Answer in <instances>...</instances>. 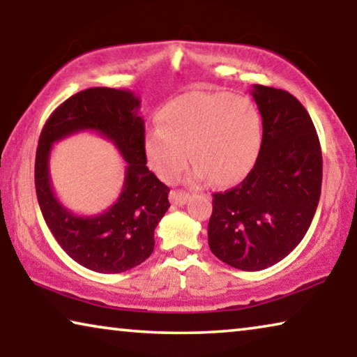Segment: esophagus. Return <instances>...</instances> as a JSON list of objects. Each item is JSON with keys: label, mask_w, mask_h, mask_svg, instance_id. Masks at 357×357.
<instances>
[{"label": "esophagus", "mask_w": 357, "mask_h": 357, "mask_svg": "<svg viewBox=\"0 0 357 357\" xmlns=\"http://www.w3.org/2000/svg\"><path fill=\"white\" fill-rule=\"evenodd\" d=\"M189 193L184 192V190H172L170 192V202L173 204H176V206H183L185 204V202L189 200Z\"/></svg>", "instance_id": "obj_1"}]
</instances>
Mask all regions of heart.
Masks as SVG:
<instances>
[{"mask_svg":"<svg viewBox=\"0 0 357 357\" xmlns=\"http://www.w3.org/2000/svg\"><path fill=\"white\" fill-rule=\"evenodd\" d=\"M159 123L144 138V153L165 179L183 170L189 151L193 176L233 184L249 173L261 146L259 113L243 96L185 93L164 105Z\"/></svg>","mask_w":357,"mask_h":357,"instance_id":"1","label":"heart"}]
</instances>
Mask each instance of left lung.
Masks as SVG:
<instances>
[{"label": "left lung", "mask_w": 357, "mask_h": 357, "mask_svg": "<svg viewBox=\"0 0 357 357\" xmlns=\"http://www.w3.org/2000/svg\"><path fill=\"white\" fill-rule=\"evenodd\" d=\"M252 96L261 146L243 183L213 195L208 244L233 268L261 271L305 236L321 193L323 155L310 114L293 94L253 84Z\"/></svg>", "instance_id": "8db88e82"}]
</instances>
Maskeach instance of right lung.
Segmentation results:
<instances>
[{
	"label": "right lung",
	"instance_id": "right-lung-1",
	"mask_svg": "<svg viewBox=\"0 0 357 357\" xmlns=\"http://www.w3.org/2000/svg\"><path fill=\"white\" fill-rule=\"evenodd\" d=\"M140 99L128 89L89 88L64 100L47 119L36 151L34 183L47 227L68 255L102 274H119L154 250V229L170 208V189L146 167ZM82 130L98 131L128 162L117 203L98 216H77L52 193L47 159L53 142Z\"/></svg>",
	"mask_w": 357,
	"mask_h": 357
}]
</instances>
